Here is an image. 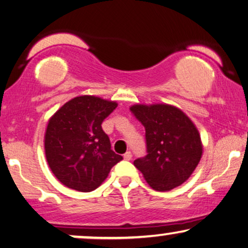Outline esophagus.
Segmentation results:
<instances>
[{"instance_id":"34e87169","label":"esophagus","mask_w":248,"mask_h":248,"mask_svg":"<svg viewBox=\"0 0 248 248\" xmlns=\"http://www.w3.org/2000/svg\"><path fill=\"white\" fill-rule=\"evenodd\" d=\"M124 160H130V159L133 158V155H131L130 151H128L124 155Z\"/></svg>"}]
</instances>
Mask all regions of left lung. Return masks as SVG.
<instances>
[{"label": "left lung", "instance_id": "8db88e82", "mask_svg": "<svg viewBox=\"0 0 248 248\" xmlns=\"http://www.w3.org/2000/svg\"><path fill=\"white\" fill-rule=\"evenodd\" d=\"M131 113L145 128L146 155L134 161L156 191H169L191 176L202 155L193 122L181 109L167 104L134 105Z\"/></svg>", "mask_w": 248, "mask_h": 248}]
</instances>
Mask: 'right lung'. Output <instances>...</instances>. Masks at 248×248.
I'll return each mask as SVG.
<instances>
[{
  "instance_id": "1",
  "label": "right lung",
  "mask_w": 248,
  "mask_h": 248,
  "mask_svg": "<svg viewBox=\"0 0 248 248\" xmlns=\"http://www.w3.org/2000/svg\"><path fill=\"white\" fill-rule=\"evenodd\" d=\"M117 106L115 102L95 96L75 97L49 120L45 139L46 161L64 186L81 192L93 191L122 160L102 128Z\"/></svg>"
}]
</instances>
